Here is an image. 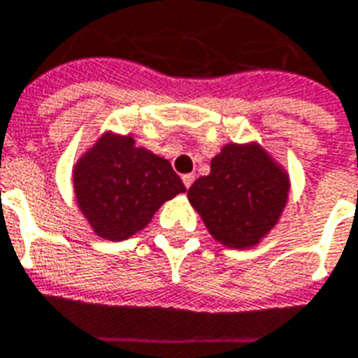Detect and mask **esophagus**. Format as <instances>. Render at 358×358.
Segmentation results:
<instances>
[{
	"mask_svg": "<svg viewBox=\"0 0 358 358\" xmlns=\"http://www.w3.org/2000/svg\"><path fill=\"white\" fill-rule=\"evenodd\" d=\"M182 182H184L185 187H191V184L195 182V174H193V173L184 174V176H182Z\"/></svg>",
	"mask_w": 358,
	"mask_h": 358,
	"instance_id": "obj_1",
	"label": "esophagus"
}]
</instances>
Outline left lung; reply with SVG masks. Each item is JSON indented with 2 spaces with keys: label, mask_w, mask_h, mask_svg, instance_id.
Wrapping results in <instances>:
<instances>
[{
  "label": "left lung",
  "mask_w": 358,
  "mask_h": 358,
  "mask_svg": "<svg viewBox=\"0 0 358 358\" xmlns=\"http://www.w3.org/2000/svg\"><path fill=\"white\" fill-rule=\"evenodd\" d=\"M287 171L257 143L225 144L210 174L187 191L193 208L220 244L245 250L276 227L289 199Z\"/></svg>",
  "instance_id": "left-lung-1"
}]
</instances>
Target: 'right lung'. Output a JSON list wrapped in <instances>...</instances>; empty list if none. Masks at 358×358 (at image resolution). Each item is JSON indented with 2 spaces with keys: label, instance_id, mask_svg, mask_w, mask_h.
Instances as JSON below:
<instances>
[{
  "label": "right lung",
  "instance_id": "add662e5",
  "mask_svg": "<svg viewBox=\"0 0 358 358\" xmlns=\"http://www.w3.org/2000/svg\"><path fill=\"white\" fill-rule=\"evenodd\" d=\"M73 187L82 215L97 236L120 242L143 231L161 204L184 193L171 163L131 135L106 131L73 167Z\"/></svg>",
  "mask_w": 358,
  "mask_h": 358
}]
</instances>
